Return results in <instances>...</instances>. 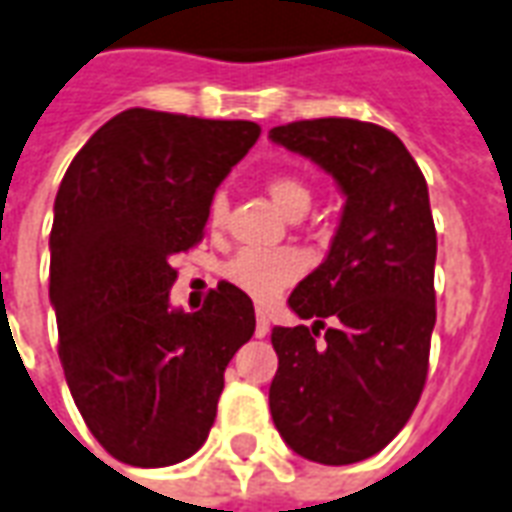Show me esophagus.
Returning a JSON list of instances; mask_svg holds the SVG:
<instances>
[{"label": "esophagus", "instance_id": "obj_1", "mask_svg": "<svg viewBox=\"0 0 512 512\" xmlns=\"http://www.w3.org/2000/svg\"><path fill=\"white\" fill-rule=\"evenodd\" d=\"M271 331V323H268V317L263 312H257V323H255V336H266V333Z\"/></svg>", "mask_w": 512, "mask_h": 512}]
</instances>
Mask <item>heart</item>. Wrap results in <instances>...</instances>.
Returning <instances> with one entry per match:
<instances>
[{
  "mask_svg": "<svg viewBox=\"0 0 512 512\" xmlns=\"http://www.w3.org/2000/svg\"><path fill=\"white\" fill-rule=\"evenodd\" d=\"M268 195L287 217H304L312 206V189L298 176H274ZM227 219V200L217 192L208 203V225L222 227ZM306 271V257L298 249H241L225 266L227 282L244 290L257 304H271L287 287H293Z\"/></svg>",
  "mask_w": 512,
  "mask_h": 512,
  "instance_id": "heart-1",
  "label": "heart"
}]
</instances>
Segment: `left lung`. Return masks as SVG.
I'll return each mask as SVG.
<instances>
[{"label":"left lung","instance_id":"left-lung-1","mask_svg":"<svg viewBox=\"0 0 512 512\" xmlns=\"http://www.w3.org/2000/svg\"><path fill=\"white\" fill-rule=\"evenodd\" d=\"M268 135L328 170L347 195L325 263L290 295L298 317L317 320L271 331L279 355L271 415L298 456L355 464L404 429L429 374L437 323L429 187L407 146L372 121H290Z\"/></svg>","mask_w":512,"mask_h":512}]
</instances>
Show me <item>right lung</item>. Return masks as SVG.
Wrapping results in <instances>:
<instances>
[{
    "mask_svg": "<svg viewBox=\"0 0 512 512\" xmlns=\"http://www.w3.org/2000/svg\"><path fill=\"white\" fill-rule=\"evenodd\" d=\"M260 138L255 121L130 108L64 173L51 227L59 361L86 426L121 464L170 467L206 442L230 358L255 333L244 290L219 282L173 312V255L203 241L208 203Z\"/></svg>",
    "mask_w": 512,
    "mask_h": 512,
    "instance_id": "1",
    "label": "right lung"
}]
</instances>
